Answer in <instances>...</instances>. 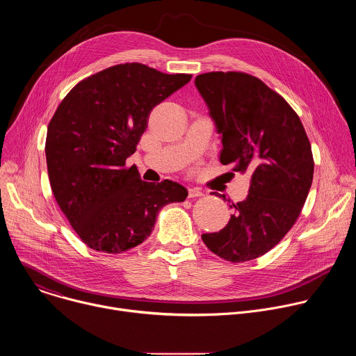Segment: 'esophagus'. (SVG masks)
I'll list each match as a JSON object with an SVG mask.
<instances>
[{
	"label": "esophagus",
	"instance_id": "obj_1",
	"mask_svg": "<svg viewBox=\"0 0 356 356\" xmlns=\"http://www.w3.org/2000/svg\"><path fill=\"white\" fill-rule=\"evenodd\" d=\"M202 195V191L200 188H188V197L193 198V197H201Z\"/></svg>",
	"mask_w": 356,
	"mask_h": 356
}]
</instances>
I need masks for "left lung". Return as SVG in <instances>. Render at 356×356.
<instances>
[{"label":"left lung","mask_w":356,"mask_h":356,"mask_svg":"<svg viewBox=\"0 0 356 356\" xmlns=\"http://www.w3.org/2000/svg\"><path fill=\"white\" fill-rule=\"evenodd\" d=\"M194 84L220 134L221 163L250 175L228 224L201 238L229 262L257 259L282 241L306 202L314 173L307 134L287 101L250 74L211 72Z\"/></svg>","instance_id":"1"}]
</instances>
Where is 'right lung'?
<instances>
[{
    "label": "right lung",
    "mask_w": 356,
    "mask_h": 356,
    "mask_svg": "<svg viewBox=\"0 0 356 356\" xmlns=\"http://www.w3.org/2000/svg\"><path fill=\"white\" fill-rule=\"evenodd\" d=\"M190 79L140 63L117 65L74 86L50 120L44 145L50 187L88 248L106 253L135 248L150 235L162 207L186 200L181 184L143 181L125 162L150 111Z\"/></svg>",
    "instance_id": "right-lung-1"
}]
</instances>
